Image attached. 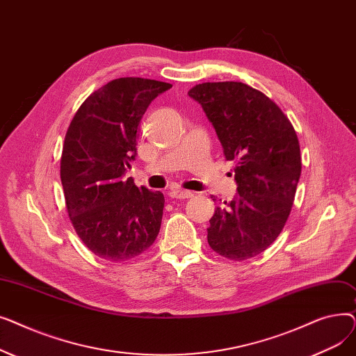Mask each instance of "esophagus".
Here are the masks:
<instances>
[{"label": "esophagus", "instance_id": "esophagus-1", "mask_svg": "<svg viewBox=\"0 0 356 356\" xmlns=\"http://www.w3.org/2000/svg\"><path fill=\"white\" fill-rule=\"evenodd\" d=\"M192 196H193L192 192L183 191V189H173V191L170 192V197H173V199H189V197H192Z\"/></svg>", "mask_w": 356, "mask_h": 356}]
</instances>
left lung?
I'll list each match as a JSON object with an SVG mask.
<instances>
[{
	"label": "left lung",
	"instance_id": "8db88e82",
	"mask_svg": "<svg viewBox=\"0 0 356 356\" xmlns=\"http://www.w3.org/2000/svg\"><path fill=\"white\" fill-rule=\"evenodd\" d=\"M212 122L227 160L235 161L236 196L216 208L208 242L242 261L266 251L283 231L302 173L300 145L268 97L242 82H207L189 90Z\"/></svg>",
	"mask_w": 356,
	"mask_h": 356
}]
</instances>
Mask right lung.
I'll list each match as a JSON object with an SVG mask.
<instances>
[{"instance_id": "obj_1", "label": "right lung", "mask_w": 356, "mask_h": 356, "mask_svg": "<svg viewBox=\"0 0 356 356\" xmlns=\"http://www.w3.org/2000/svg\"><path fill=\"white\" fill-rule=\"evenodd\" d=\"M172 85L143 78L108 82L86 98L65 137L60 179L72 225L99 258L121 263L154 244L164 196L124 179L137 156L148 105Z\"/></svg>"}]
</instances>
